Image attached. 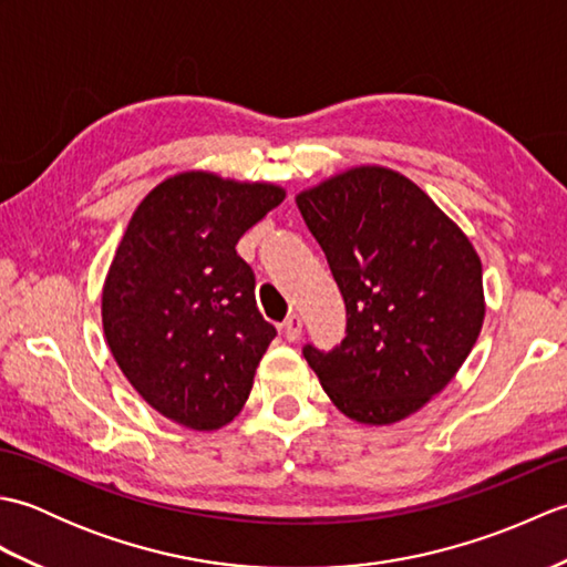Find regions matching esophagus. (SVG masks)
I'll return each mask as SVG.
<instances>
[{"instance_id": "1", "label": "esophagus", "mask_w": 567, "mask_h": 567, "mask_svg": "<svg viewBox=\"0 0 567 567\" xmlns=\"http://www.w3.org/2000/svg\"><path fill=\"white\" fill-rule=\"evenodd\" d=\"M282 333L287 341H297L302 336V317L299 315H290L282 321Z\"/></svg>"}]
</instances>
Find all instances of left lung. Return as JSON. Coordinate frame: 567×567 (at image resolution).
Listing matches in <instances>:
<instances>
[{"label":"left lung","mask_w":567,"mask_h":567,"mask_svg":"<svg viewBox=\"0 0 567 567\" xmlns=\"http://www.w3.org/2000/svg\"><path fill=\"white\" fill-rule=\"evenodd\" d=\"M346 302V339L305 358L360 424L419 412L461 370L485 321L483 262L412 179L360 165L297 195Z\"/></svg>","instance_id":"1"}]
</instances>
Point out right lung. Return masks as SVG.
<instances>
[{
  "label": "right lung",
  "mask_w": 567,
  "mask_h": 567,
  "mask_svg": "<svg viewBox=\"0 0 567 567\" xmlns=\"http://www.w3.org/2000/svg\"><path fill=\"white\" fill-rule=\"evenodd\" d=\"M285 199L270 183L177 173L136 207L102 290V327L155 412L216 431L244 409L275 327L236 244Z\"/></svg>",
  "instance_id": "add662e5"
}]
</instances>
